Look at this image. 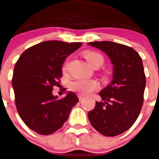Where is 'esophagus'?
Returning <instances> with one entry per match:
<instances>
[{"instance_id": "1", "label": "esophagus", "mask_w": 159, "mask_h": 159, "mask_svg": "<svg viewBox=\"0 0 159 159\" xmlns=\"http://www.w3.org/2000/svg\"><path fill=\"white\" fill-rule=\"evenodd\" d=\"M78 99H79V100H81V99H83V98H84V96H82V95H81V94H78Z\"/></svg>"}]
</instances>
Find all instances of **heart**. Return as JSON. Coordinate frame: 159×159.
<instances>
[{"mask_svg":"<svg viewBox=\"0 0 159 159\" xmlns=\"http://www.w3.org/2000/svg\"><path fill=\"white\" fill-rule=\"evenodd\" d=\"M85 59L87 60L89 64L94 67H99L104 63L103 56L98 52L94 51H87L84 53ZM70 61V57H67L62 65V71L66 73ZM100 88L99 82L94 79L76 80L71 82L70 84V89L72 91L77 92L81 95H86Z\"/></svg>","mask_w":159,"mask_h":159,"instance_id":"heart-1","label":"heart"}]
</instances>
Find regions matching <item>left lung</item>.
<instances>
[{
	"mask_svg": "<svg viewBox=\"0 0 159 159\" xmlns=\"http://www.w3.org/2000/svg\"><path fill=\"white\" fill-rule=\"evenodd\" d=\"M89 45L105 52L114 65L113 80L100 92L103 101L88 113L94 129L106 136L128 130L139 115L144 101L146 77L141 56L129 46L109 41Z\"/></svg>",
	"mask_w": 159,
	"mask_h": 159,
	"instance_id": "8db88e82",
	"label": "left lung"
}]
</instances>
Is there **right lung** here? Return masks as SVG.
I'll return each instance as SVG.
<instances>
[{"instance_id": "right-lung-1", "label": "right lung", "mask_w": 159, "mask_h": 159, "mask_svg": "<svg viewBox=\"0 0 159 159\" xmlns=\"http://www.w3.org/2000/svg\"><path fill=\"white\" fill-rule=\"evenodd\" d=\"M81 45L56 40L43 42L26 49L16 62L12 77L15 105L22 120L36 133L49 135L59 130L78 102L73 92L58 99L52 90L59 86L67 56Z\"/></svg>"}]
</instances>
